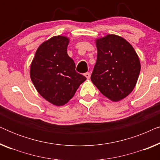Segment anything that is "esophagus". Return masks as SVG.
<instances>
[{
    "instance_id": "esophagus-1",
    "label": "esophagus",
    "mask_w": 160,
    "mask_h": 160,
    "mask_svg": "<svg viewBox=\"0 0 160 160\" xmlns=\"http://www.w3.org/2000/svg\"><path fill=\"white\" fill-rule=\"evenodd\" d=\"M84 76L87 78V79H89V78H90V73H89V72H87V73H84Z\"/></svg>"
}]
</instances>
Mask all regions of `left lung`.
I'll list each match as a JSON object with an SVG mask.
<instances>
[{
  "instance_id": "obj_1",
  "label": "left lung",
  "mask_w": 160,
  "mask_h": 160,
  "mask_svg": "<svg viewBox=\"0 0 160 160\" xmlns=\"http://www.w3.org/2000/svg\"><path fill=\"white\" fill-rule=\"evenodd\" d=\"M97 61L91 80L104 96L119 101L133 90L141 71L138 56L132 45L116 35L96 40Z\"/></svg>"
}]
</instances>
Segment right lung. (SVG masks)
<instances>
[{
    "mask_svg": "<svg viewBox=\"0 0 160 160\" xmlns=\"http://www.w3.org/2000/svg\"><path fill=\"white\" fill-rule=\"evenodd\" d=\"M69 39L54 36L38 48L30 65V78L36 90L55 106L67 103L87 78L76 71L67 53Z\"/></svg>",
    "mask_w": 160,
    "mask_h": 160,
    "instance_id": "obj_1",
    "label": "right lung"
}]
</instances>
